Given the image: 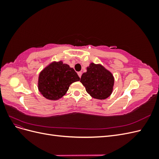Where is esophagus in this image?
<instances>
[{
	"label": "esophagus",
	"instance_id": "obj_1",
	"mask_svg": "<svg viewBox=\"0 0 159 159\" xmlns=\"http://www.w3.org/2000/svg\"><path fill=\"white\" fill-rule=\"evenodd\" d=\"M78 74L80 78H81V74H82V73H81V71H79V72H78Z\"/></svg>",
	"mask_w": 159,
	"mask_h": 159
}]
</instances>
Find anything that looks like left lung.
Wrapping results in <instances>:
<instances>
[{
  "mask_svg": "<svg viewBox=\"0 0 159 159\" xmlns=\"http://www.w3.org/2000/svg\"><path fill=\"white\" fill-rule=\"evenodd\" d=\"M80 82L91 97L105 99L113 92L115 80L113 74L105 67L92 62L87 67V71L81 75Z\"/></svg>",
  "mask_w": 159,
  "mask_h": 159,
  "instance_id": "8db88e82",
  "label": "left lung"
}]
</instances>
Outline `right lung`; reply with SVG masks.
<instances>
[{
    "label": "right lung",
    "instance_id": "obj_1",
    "mask_svg": "<svg viewBox=\"0 0 159 159\" xmlns=\"http://www.w3.org/2000/svg\"><path fill=\"white\" fill-rule=\"evenodd\" d=\"M80 80L78 75L69 65L62 61H53L40 71L38 88L45 98L54 101L63 97L70 85Z\"/></svg>",
    "mask_w": 159,
    "mask_h": 159
}]
</instances>
